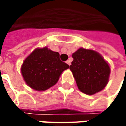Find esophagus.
<instances>
[{
	"label": "esophagus",
	"instance_id": "obj_1",
	"mask_svg": "<svg viewBox=\"0 0 126 126\" xmlns=\"http://www.w3.org/2000/svg\"><path fill=\"white\" fill-rule=\"evenodd\" d=\"M66 63H67L68 65H71V60H70V59H69V60H68V61H66Z\"/></svg>",
	"mask_w": 126,
	"mask_h": 126
}]
</instances>
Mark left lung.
Here are the masks:
<instances>
[{
  "label": "left lung",
  "instance_id": "obj_1",
  "mask_svg": "<svg viewBox=\"0 0 126 126\" xmlns=\"http://www.w3.org/2000/svg\"><path fill=\"white\" fill-rule=\"evenodd\" d=\"M72 58L74 61L70 70L81 92L90 95L105 88L111 69L110 64L100 53L81 47L72 54Z\"/></svg>",
  "mask_w": 126,
  "mask_h": 126
}]
</instances>
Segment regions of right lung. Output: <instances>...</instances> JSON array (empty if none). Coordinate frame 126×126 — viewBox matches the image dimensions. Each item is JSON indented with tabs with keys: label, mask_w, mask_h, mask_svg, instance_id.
<instances>
[{
	"label": "right lung",
	"mask_w": 126,
	"mask_h": 126,
	"mask_svg": "<svg viewBox=\"0 0 126 126\" xmlns=\"http://www.w3.org/2000/svg\"><path fill=\"white\" fill-rule=\"evenodd\" d=\"M69 65L60 60V55L47 47L36 48L23 61L21 74L31 88L44 91L54 86Z\"/></svg>",
	"instance_id": "add662e5"
}]
</instances>
